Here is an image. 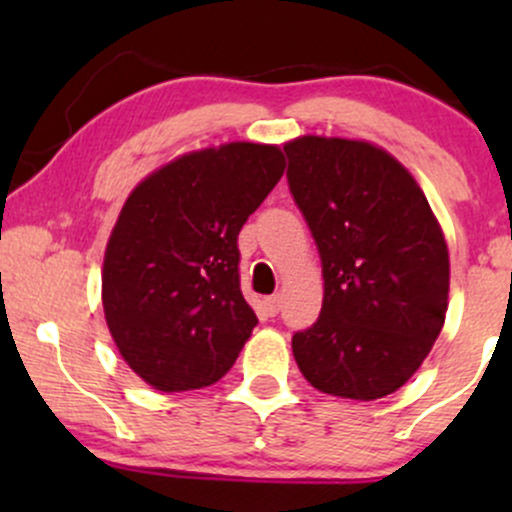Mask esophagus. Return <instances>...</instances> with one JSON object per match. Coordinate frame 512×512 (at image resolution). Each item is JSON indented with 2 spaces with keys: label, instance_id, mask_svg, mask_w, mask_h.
I'll list each match as a JSON object with an SVG mask.
<instances>
[{
  "label": "esophagus",
  "instance_id": "34e87169",
  "mask_svg": "<svg viewBox=\"0 0 512 512\" xmlns=\"http://www.w3.org/2000/svg\"><path fill=\"white\" fill-rule=\"evenodd\" d=\"M279 308H281V296H279V293H274V296L264 298V310H267L269 317H274L276 313H279Z\"/></svg>",
  "mask_w": 512,
  "mask_h": 512
}]
</instances>
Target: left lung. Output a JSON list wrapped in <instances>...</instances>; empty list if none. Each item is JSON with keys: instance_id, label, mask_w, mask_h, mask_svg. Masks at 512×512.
Here are the masks:
<instances>
[{"instance_id": "8db88e82", "label": "left lung", "mask_w": 512, "mask_h": 512, "mask_svg": "<svg viewBox=\"0 0 512 512\" xmlns=\"http://www.w3.org/2000/svg\"><path fill=\"white\" fill-rule=\"evenodd\" d=\"M289 190L313 233L325 298L293 334L310 385L380 399L419 370L448 310V245L428 199L395 156L368 142L298 137L284 146Z\"/></svg>"}]
</instances>
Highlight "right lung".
Wrapping results in <instances>:
<instances>
[{
  "instance_id": "1",
  "label": "right lung",
  "mask_w": 512,
  "mask_h": 512,
  "mask_svg": "<svg viewBox=\"0 0 512 512\" xmlns=\"http://www.w3.org/2000/svg\"><path fill=\"white\" fill-rule=\"evenodd\" d=\"M279 146L233 142L158 168L127 197L103 260V310L127 366L161 392L231 370L257 315L238 233L284 175Z\"/></svg>"
}]
</instances>
